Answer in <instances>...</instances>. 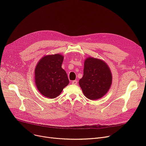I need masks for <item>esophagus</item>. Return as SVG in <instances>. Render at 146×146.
<instances>
[{
    "mask_svg": "<svg viewBox=\"0 0 146 146\" xmlns=\"http://www.w3.org/2000/svg\"><path fill=\"white\" fill-rule=\"evenodd\" d=\"M72 84H74V85L77 84V80H73V81H72Z\"/></svg>",
    "mask_w": 146,
    "mask_h": 146,
    "instance_id": "34e87169",
    "label": "esophagus"
}]
</instances>
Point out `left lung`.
<instances>
[{
	"mask_svg": "<svg viewBox=\"0 0 146 146\" xmlns=\"http://www.w3.org/2000/svg\"><path fill=\"white\" fill-rule=\"evenodd\" d=\"M111 83V73L105 61L92 57L85 60L84 74L79 85L88 99L101 98L108 92Z\"/></svg>",
	"mask_w": 146,
	"mask_h": 146,
	"instance_id": "1",
	"label": "left lung"
}]
</instances>
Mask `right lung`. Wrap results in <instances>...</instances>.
Wrapping results in <instances>:
<instances>
[{"label": "right lung", "instance_id": "1", "mask_svg": "<svg viewBox=\"0 0 146 146\" xmlns=\"http://www.w3.org/2000/svg\"><path fill=\"white\" fill-rule=\"evenodd\" d=\"M63 60L61 54L46 55L36 66V86L40 93L47 98H55L69 83L65 70L62 68Z\"/></svg>", "mask_w": 146, "mask_h": 146}]
</instances>
